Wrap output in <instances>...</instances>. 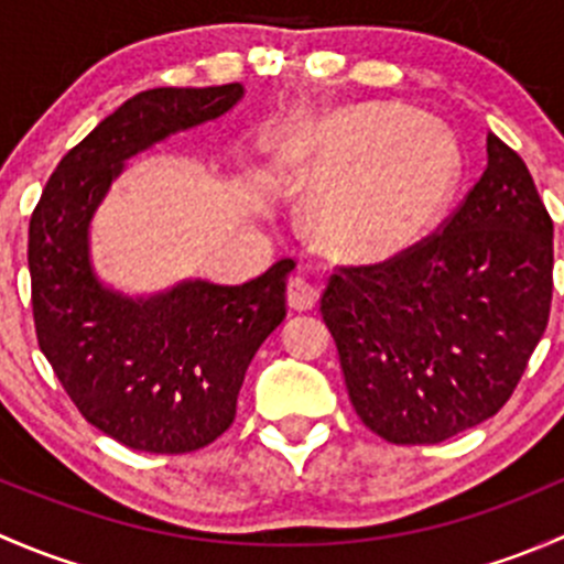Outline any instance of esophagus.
I'll return each mask as SVG.
<instances>
[{
	"mask_svg": "<svg viewBox=\"0 0 564 564\" xmlns=\"http://www.w3.org/2000/svg\"><path fill=\"white\" fill-rule=\"evenodd\" d=\"M286 297H289V305H292L294 311H311L318 303V289L308 275L297 272V275L289 278Z\"/></svg>",
	"mask_w": 564,
	"mask_h": 564,
	"instance_id": "obj_1",
	"label": "esophagus"
}]
</instances>
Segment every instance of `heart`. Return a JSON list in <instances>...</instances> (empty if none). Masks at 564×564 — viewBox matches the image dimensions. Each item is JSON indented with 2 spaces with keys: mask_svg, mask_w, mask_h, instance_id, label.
<instances>
[{
  "mask_svg": "<svg viewBox=\"0 0 564 564\" xmlns=\"http://www.w3.org/2000/svg\"><path fill=\"white\" fill-rule=\"evenodd\" d=\"M311 226L322 240L384 256L412 246L451 202L460 147L442 119L398 104L327 113L300 141Z\"/></svg>",
  "mask_w": 564,
  "mask_h": 564,
  "instance_id": "heart-1",
  "label": "heart"
}]
</instances>
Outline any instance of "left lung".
I'll use <instances>...</instances> for the list:
<instances>
[{
  "label": "left lung",
  "mask_w": 564,
  "mask_h": 564,
  "mask_svg": "<svg viewBox=\"0 0 564 564\" xmlns=\"http://www.w3.org/2000/svg\"><path fill=\"white\" fill-rule=\"evenodd\" d=\"M488 163L447 226L322 294L346 390L392 445H436L494 417L551 308L554 224L527 163L488 133Z\"/></svg>",
  "instance_id": "left-lung-1"
}]
</instances>
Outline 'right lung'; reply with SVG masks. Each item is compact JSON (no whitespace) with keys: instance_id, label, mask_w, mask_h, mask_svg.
Returning <instances> with one entry per match:
<instances>
[{"instance_id":"obj_1","label":"right lung","mask_w":564,"mask_h":564,"mask_svg":"<svg viewBox=\"0 0 564 564\" xmlns=\"http://www.w3.org/2000/svg\"><path fill=\"white\" fill-rule=\"evenodd\" d=\"M242 98V84H224L124 100L62 158L32 213L40 351L78 412L130 451L193 453L218 440L250 360L286 316L292 259L242 286L185 278L155 294L111 286L93 261V220L130 158L215 122Z\"/></svg>"}]
</instances>
